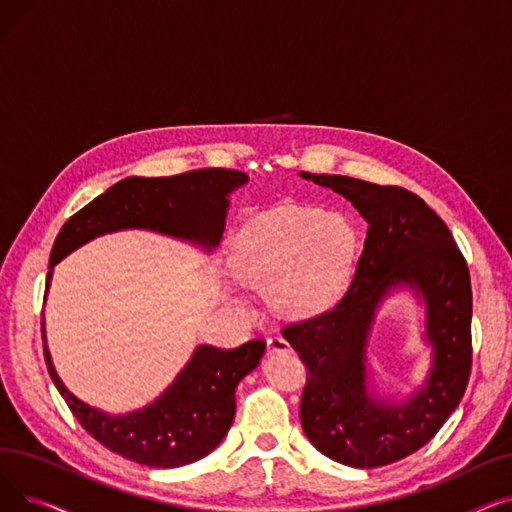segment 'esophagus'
Returning <instances> with one entry per match:
<instances>
[{"mask_svg":"<svg viewBox=\"0 0 512 512\" xmlns=\"http://www.w3.org/2000/svg\"><path fill=\"white\" fill-rule=\"evenodd\" d=\"M267 351L270 353H290V344L282 336H274L267 340Z\"/></svg>","mask_w":512,"mask_h":512,"instance_id":"esophagus-1","label":"esophagus"}]
</instances>
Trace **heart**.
<instances>
[{
	"label": "heart",
	"mask_w": 512,
	"mask_h": 512,
	"mask_svg": "<svg viewBox=\"0 0 512 512\" xmlns=\"http://www.w3.org/2000/svg\"><path fill=\"white\" fill-rule=\"evenodd\" d=\"M357 236L340 215L313 207L261 213L240 228L228 270L242 288L267 294L276 311L311 317L330 309L353 274ZM236 309L249 307L238 297Z\"/></svg>",
	"instance_id": "1"
}]
</instances>
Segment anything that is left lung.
<instances>
[{
    "instance_id": "left-lung-1",
    "label": "left lung",
    "mask_w": 512,
    "mask_h": 512,
    "mask_svg": "<svg viewBox=\"0 0 512 512\" xmlns=\"http://www.w3.org/2000/svg\"><path fill=\"white\" fill-rule=\"evenodd\" d=\"M301 178L351 201L369 224L351 286L334 309L282 330L307 367L301 425L328 459L373 469L432 440L459 407L471 373V278L465 257L427 203L400 186L338 174ZM407 287L424 305L433 361L405 399L368 388L366 344L381 303Z\"/></svg>"
}]
</instances>
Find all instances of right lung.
<instances>
[{"mask_svg":"<svg viewBox=\"0 0 512 512\" xmlns=\"http://www.w3.org/2000/svg\"><path fill=\"white\" fill-rule=\"evenodd\" d=\"M247 182L245 172L224 168L120 180L62 226L49 255L47 290L53 265L89 240L120 230H149L213 251L224 234L230 195ZM43 342L51 380L78 423L105 448L155 469L191 465L224 440L236 413V386L265 353L263 340L232 351L199 344L174 382L147 407L110 415L89 407L64 386L45 334Z\"/></svg>","mask_w":512,"mask_h":512,"instance_id":"obj_1","label":"right lung"}]
</instances>
